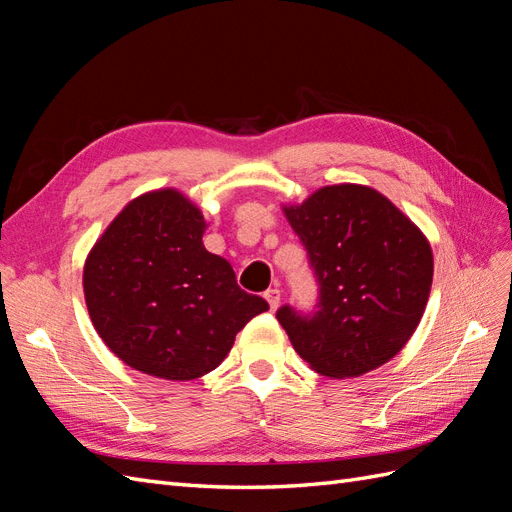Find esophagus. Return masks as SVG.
<instances>
[{
    "mask_svg": "<svg viewBox=\"0 0 512 512\" xmlns=\"http://www.w3.org/2000/svg\"><path fill=\"white\" fill-rule=\"evenodd\" d=\"M265 299H267L269 307H271V309H273V312H275V309H277V307H280V303H282V292H280V290H277V288H269V290L265 292Z\"/></svg>",
    "mask_w": 512,
    "mask_h": 512,
    "instance_id": "esophagus-1",
    "label": "esophagus"
}]
</instances>
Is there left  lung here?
<instances>
[{"label": "left lung", "mask_w": 512, "mask_h": 512, "mask_svg": "<svg viewBox=\"0 0 512 512\" xmlns=\"http://www.w3.org/2000/svg\"><path fill=\"white\" fill-rule=\"evenodd\" d=\"M286 218L318 282L309 314L277 320L294 350L329 378H356L391 361L423 318L433 280L429 241L389 198L367 185H327Z\"/></svg>", "instance_id": "8db88e82"}]
</instances>
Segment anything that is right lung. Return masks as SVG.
I'll use <instances>...</instances> for the list:
<instances>
[{
    "instance_id": "add662e5",
    "label": "right lung",
    "mask_w": 512,
    "mask_h": 512,
    "mask_svg": "<svg viewBox=\"0 0 512 512\" xmlns=\"http://www.w3.org/2000/svg\"><path fill=\"white\" fill-rule=\"evenodd\" d=\"M205 218L177 190L134 198L89 252L83 290L91 322L119 359L164 380L218 367L235 335L269 303L239 288L205 250Z\"/></svg>"
}]
</instances>
